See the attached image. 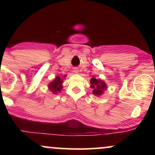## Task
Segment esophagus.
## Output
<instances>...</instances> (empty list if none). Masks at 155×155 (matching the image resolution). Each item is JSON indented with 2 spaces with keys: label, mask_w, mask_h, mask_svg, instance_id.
Listing matches in <instances>:
<instances>
[{
  "label": "esophagus",
  "mask_w": 155,
  "mask_h": 155,
  "mask_svg": "<svg viewBox=\"0 0 155 155\" xmlns=\"http://www.w3.org/2000/svg\"><path fill=\"white\" fill-rule=\"evenodd\" d=\"M74 72L75 73V74H79V69H78V68H74Z\"/></svg>",
  "instance_id": "34e87169"
}]
</instances>
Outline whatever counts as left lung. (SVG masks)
Instances as JSON below:
<instances>
[{
  "mask_svg": "<svg viewBox=\"0 0 155 155\" xmlns=\"http://www.w3.org/2000/svg\"><path fill=\"white\" fill-rule=\"evenodd\" d=\"M90 87L92 88V94L96 96L102 95L107 90V84L101 79H97L95 77H92L90 79Z\"/></svg>",
  "mask_w": 155,
  "mask_h": 155,
  "instance_id": "8db88e82",
  "label": "left lung"
}]
</instances>
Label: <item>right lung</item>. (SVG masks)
<instances>
[{"label": "right lung", "instance_id": "obj_1", "mask_svg": "<svg viewBox=\"0 0 155 155\" xmlns=\"http://www.w3.org/2000/svg\"><path fill=\"white\" fill-rule=\"evenodd\" d=\"M66 77V75L63 76V78L60 76H56L54 80L51 81L48 84V88L50 91L54 94H58V92H61V90L63 89V79Z\"/></svg>", "mask_w": 155, "mask_h": 155}]
</instances>
